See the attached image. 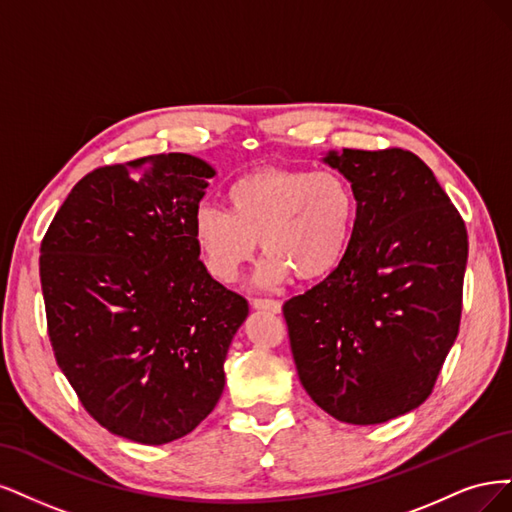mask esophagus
<instances>
[{"instance_id": "obj_1", "label": "esophagus", "mask_w": 512, "mask_h": 512, "mask_svg": "<svg viewBox=\"0 0 512 512\" xmlns=\"http://www.w3.org/2000/svg\"><path fill=\"white\" fill-rule=\"evenodd\" d=\"M251 306L255 310H270V312H274V315H276V312L283 310V304H280V302H276V300H261V298L253 300Z\"/></svg>"}]
</instances>
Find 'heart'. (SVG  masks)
<instances>
[{"label": "heart", "mask_w": 512, "mask_h": 512, "mask_svg": "<svg viewBox=\"0 0 512 512\" xmlns=\"http://www.w3.org/2000/svg\"><path fill=\"white\" fill-rule=\"evenodd\" d=\"M357 195L332 170H261L238 178L225 191V208L197 206L191 236L206 272L223 285L236 283L261 249L257 272L266 289L332 274L351 249Z\"/></svg>", "instance_id": "heart-1"}]
</instances>
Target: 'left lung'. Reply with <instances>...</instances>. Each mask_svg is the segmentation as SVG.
Wrapping results in <instances>:
<instances>
[{"mask_svg":"<svg viewBox=\"0 0 512 512\" xmlns=\"http://www.w3.org/2000/svg\"><path fill=\"white\" fill-rule=\"evenodd\" d=\"M357 195L340 266L283 306L306 393L342 423L425 402L459 332L468 234L434 172L402 148L327 151Z\"/></svg>","mask_w":512,"mask_h":512,"instance_id":"obj_1","label":"left lung"}]
</instances>
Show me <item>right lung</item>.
I'll return each mask as SVG.
<instances>
[{"mask_svg":"<svg viewBox=\"0 0 512 512\" xmlns=\"http://www.w3.org/2000/svg\"><path fill=\"white\" fill-rule=\"evenodd\" d=\"M217 176L187 153L87 174L40 246L48 336L82 406L108 432L166 444L217 406L242 295L200 261L193 212Z\"/></svg>","mask_w":512,"mask_h":512,"instance_id":"right-lung-1","label":"right lung"}]
</instances>
